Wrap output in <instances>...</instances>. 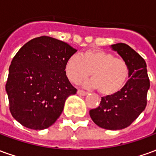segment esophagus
<instances>
[{
  "instance_id": "34e87169",
  "label": "esophagus",
  "mask_w": 156,
  "mask_h": 156,
  "mask_svg": "<svg viewBox=\"0 0 156 156\" xmlns=\"http://www.w3.org/2000/svg\"><path fill=\"white\" fill-rule=\"evenodd\" d=\"M78 94L79 95H82V96H85V95H87L88 94V93L87 92H85V91H83V90H78Z\"/></svg>"
}]
</instances>
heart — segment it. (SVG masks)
<instances>
[{
    "label": "heart",
    "mask_w": 156,
    "mask_h": 156,
    "mask_svg": "<svg viewBox=\"0 0 156 156\" xmlns=\"http://www.w3.org/2000/svg\"><path fill=\"white\" fill-rule=\"evenodd\" d=\"M92 79L85 87L98 88L100 94L110 96L124 88L129 76V68L122 58L102 50H88L80 56L73 55L65 64V73L73 83L78 84L88 78Z\"/></svg>",
    "instance_id": "b5f03b06"
}]
</instances>
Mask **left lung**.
I'll return each instance as SVG.
<instances>
[{"instance_id": "1", "label": "left lung", "mask_w": 156, "mask_h": 156, "mask_svg": "<svg viewBox=\"0 0 156 156\" xmlns=\"http://www.w3.org/2000/svg\"><path fill=\"white\" fill-rule=\"evenodd\" d=\"M110 48L128 63L129 79L119 93L102 97L99 106L91 109L89 115L99 127L117 130L130 125L144 110L150 80L146 62L134 49L125 43L113 44Z\"/></svg>"}]
</instances>
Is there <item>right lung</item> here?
I'll list each match as a JSON object with an SVG mask.
<instances>
[{"label": "right lung", "mask_w": 156, "mask_h": 156, "mask_svg": "<svg viewBox=\"0 0 156 156\" xmlns=\"http://www.w3.org/2000/svg\"><path fill=\"white\" fill-rule=\"evenodd\" d=\"M76 51L67 42L47 36L32 39L20 48L5 84L16 120L36 130L54 124L66 99L77 93L65 73L66 62Z\"/></svg>", "instance_id": "add662e5"}]
</instances>
